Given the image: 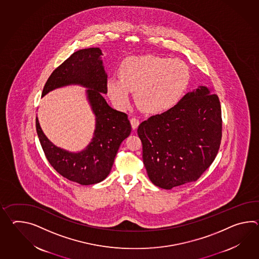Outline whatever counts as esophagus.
Wrapping results in <instances>:
<instances>
[{
  "label": "esophagus",
  "mask_w": 259,
  "mask_h": 259,
  "mask_svg": "<svg viewBox=\"0 0 259 259\" xmlns=\"http://www.w3.org/2000/svg\"><path fill=\"white\" fill-rule=\"evenodd\" d=\"M130 122H131V125H132V128L134 130H136L138 128V125H139V121H138L137 118H132L130 120Z\"/></svg>",
  "instance_id": "obj_1"
}]
</instances>
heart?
<instances>
[{"instance_id":"1","label":"heart","mask_w":259,"mask_h":259,"mask_svg":"<svg viewBox=\"0 0 259 259\" xmlns=\"http://www.w3.org/2000/svg\"><path fill=\"white\" fill-rule=\"evenodd\" d=\"M120 79L107 80V94L117 109H125L131 92L136 102L148 114H161L181 101L190 82L189 67L177 58L139 56L124 59L119 69Z\"/></svg>"}]
</instances>
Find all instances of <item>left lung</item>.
Masks as SVG:
<instances>
[{
    "instance_id": "obj_1",
    "label": "left lung",
    "mask_w": 259,
    "mask_h": 259,
    "mask_svg": "<svg viewBox=\"0 0 259 259\" xmlns=\"http://www.w3.org/2000/svg\"><path fill=\"white\" fill-rule=\"evenodd\" d=\"M143 162L153 184L171 190L195 181L212 164L222 137L221 107L213 88L198 87L175 108L139 124Z\"/></svg>"
}]
</instances>
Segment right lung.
Segmentation results:
<instances>
[{
    "mask_svg": "<svg viewBox=\"0 0 259 259\" xmlns=\"http://www.w3.org/2000/svg\"><path fill=\"white\" fill-rule=\"evenodd\" d=\"M102 56L98 47L73 53L53 71L41 94L44 98L55 89L69 85L87 88L96 123L92 139L83 150L72 152L53 144L36 117L37 135L50 164L64 178L83 186L97 184L109 176L120 145L132 130L127 114L109 107L104 98L108 75Z\"/></svg>",
    "mask_w": 259,
    "mask_h": 259,
    "instance_id": "add662e5",
    "label": "right lung"
}]
</instances>
